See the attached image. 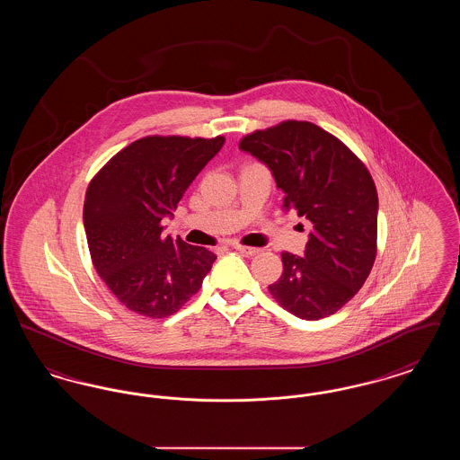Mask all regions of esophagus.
<instances>
[{
	"label": "esophagus",
	"instance_id": "34e87169",
	"mask_svg": "<svg viewBox=\"0 0 460 460\" xmlns=\"http://www.w3.org/2000/svg\"><path fill=\"white\" fill-rule=\"evenodd\" d=\"M233 248L236 250V252H240L243 255H246V257H252V255H257L261 250L259 248H253V246H243V244H238V243H234L233 244Z\"/></svg>",
	"mask_w": 460,
	"mask_h": 460
}]
</instances>
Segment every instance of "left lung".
<instances>
[{
    "label": "left lung",
    "mask_w": 460,
    "mask_h": 460,
    "mask_svg": "<svg viewBox=\"0 0 460 460\" xmlns=\"http://www.w3.org/2000/svg\"><path fill=\"white\" fill-rule=\"evenodd\" d=\"M285 193L283 208L312 222L304 257L283 253V276L269 286L289 314L332 315L366 283L376 259L377 191L366 165L332 134L288 120L243 137Z\"/></svg>",
    "instance_id": "8db88e82"
}]
</instances>
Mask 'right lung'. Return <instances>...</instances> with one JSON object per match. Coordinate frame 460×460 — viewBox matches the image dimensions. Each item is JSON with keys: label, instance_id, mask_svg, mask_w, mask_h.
Returning a JSON list of instances; mask_svg holds the SVG:
<instances>
[{"label": "right lung", "instance_id": "obj_1", "mask_svg": "<svg viewBox=\"0 0 460 460\" xmlns=\"http://www.w3.org/2000/svg\"><path fill=\"white\" fill-rule=\"evenodd\" d=\"M226 139L150 136L126 146L91 181L84 229L98 276L139 315L175 314L210 272L216 255L172 236V217L190 184L219 154Z\"/></svg>", "mask_w": 460, "mask_h": 460}]
</instances>
